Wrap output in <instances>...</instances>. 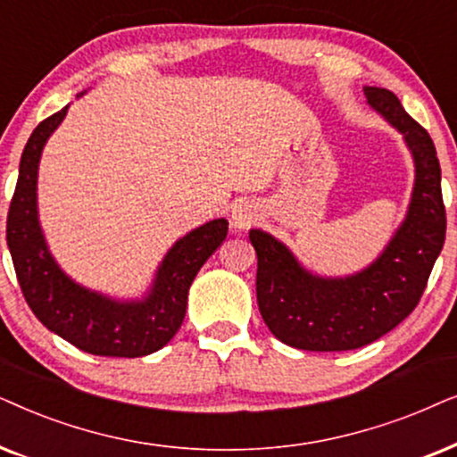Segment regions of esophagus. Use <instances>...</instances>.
I'll return each mask as SVG.
<instances>
[{"label":"esophagus","instance_id":"obj_1","mask_svg":"<svg viewBox=\"0 0 457 457\" xmlns=\"http://www.w3.org/2000/svg\"><path fill=\"white\" fill-rule=\"evenodd\" d=\"M257 211L253 209V206H248L246 203L242 204H236L234 211H232V223L236 225V228L240 229H248L251 225L257 221Z\"/></svg>","mask_w":457,"mask_h":457}]
</instances>
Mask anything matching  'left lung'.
<instances>
[{"instance_id":"obj_1","label":"left lung","mask_w":457,"mask_h":457,"mask_svg":"<svg viewBox=\"0 0 457 457\" xmlns=\"http://www.w3.org/2000/svg\"><path fill=\"white\" fill-rule=\"evenodd\" d=\"M363 91L370 104L403 133L416 161L410 212L382 257L345 279L312 276L284 245L251 229L259 312L273 337L295 349L351 351L385 337L416 309L445 242L447 217L433 139L393 91Z\"/></svg>"}]
</instances>
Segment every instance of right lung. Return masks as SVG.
<instances>
[{
    "label": "right lung",
    "mask_w": 457,
    "mask_h": 457,
    "mask_svg": "<svg viewBox=\"0 0 457 457\" xmlns=\"http://www.w3.org/2000/svg\"><path fill=\"white\" fill-rule=\"evenodd\" d=\"M69 106L41 120L21 158L5 240L18 284L30 312L47 330L91 355L142 357L165 346L186 315L187 288L206 259L228 236V221L215 219L175 245L158 270L154 288L142 303H114L71 282L41 236L37 223V167L46 139Z\"/></svg>",
    "instance_id": "right-lung-1"
}]
</instances>
